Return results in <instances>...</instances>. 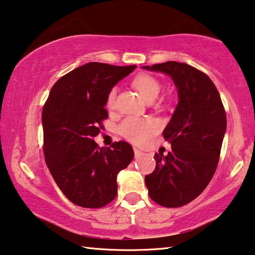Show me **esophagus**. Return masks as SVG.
Wrapping results in <instances>:
<instances>
[{
    "label": "esophagus",
    "instance_id": "34e87169",
    "mask_svg": "<svg viewBox=\"0 0 255 255\" xmlns=\"http://www.w3.org/2000/svg\"><path fill=\"white\" fill-rule=\"evenodd\" d=\"M142 154H143V152H142L141 150L134 148V155H135V158H136V159H137V158H140Z\"/></svg>",
    "mask_w": 255,
    "mask_h": 255
}]
</instances>
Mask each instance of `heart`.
Listing matches in <instances>:
<instances>
[{
	"label": "heart",
	"instance_id": "b5f03b06",
	"mask_svg": "<svg viewBox=\"0 0 255 255\" xmlns=\"http://www.w3.org/2000/svg\"><path fill=\"white\" fill-rule=\"evenodd\" d=\"M134 86L145 101L151 102L158 96L160 92V83L153 76L142 74L133 80ZM116 89H111L106 97V107L112 110L115 105ZM159 131V123L153 119H142L135 116H128L124 119L119 127V132L125 139L133 143L141 144L148 141L151 136Z\"/></svg>",
	"mask_w": 255,
	"mask_h": 255
}]
</instances>
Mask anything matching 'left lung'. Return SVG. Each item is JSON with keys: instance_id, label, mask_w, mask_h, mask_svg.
Returning a JSON list of instances; mask_svg holds the SVG:
<instances>
[{"instance_id": "obj_1", "label": "left lung", "mask_w": 255, "mask_h": 255, "mask_svg": "<svg viewBox=\"0 0 255 255\" xmlns=\"http://www.w3.org/2000/svg\"><path fill=\"white\" fill-rule=\"evenodd\" d=\"M142 68L170 76L179 98L162 133L171 152L154 154L157 164L145 176L146 188L161 206H184L203 193L216 171L226 132L224 106L211 78L193 66L167 61Z\"/></svg>"}]
</instances>
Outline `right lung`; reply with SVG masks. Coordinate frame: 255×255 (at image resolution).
Wrapping results in <instances>:
<instances>
[{
	"mask_svg": "<svg viewBox=\"0 0 255 255\" xmlns=\"http://www.w3.org/2000/svg\"><path fill=\"white\" fill-rule=\"evenodd\" d=\"M135 67L88 62L58 79L43 105L44 160L62 194L80 207L111 203L118 173L134 157L128 142L100 148L94 137L109 118L107 94Z\"/></svg>",
	"mask_w": 255,
	"mask_h": 255,
	"instance_id": "1",
	"label": "right lung"
}]
</instances>
